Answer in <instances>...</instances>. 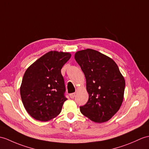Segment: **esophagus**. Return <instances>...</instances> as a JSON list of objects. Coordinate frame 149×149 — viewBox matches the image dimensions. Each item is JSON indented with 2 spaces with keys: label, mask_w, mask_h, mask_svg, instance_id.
Returning a JSON list of instances; mask_svg holds the SVG:
<instances>
[{
  "label": "esophagus",
  "mask_w": 149,
  "mask_h": 149,
  "mask_svg": "<svg viewBox=\"0 0 149 149\" xmlns=\"http://www.w3.org/2000/svg\"><path fill=\"white\" fill-rule=\"evenodd\" d=\"M69 96H70V98H74L75 97V93H71V94L69 95Z\"/></svg>",
  "instance_id": "34e87169"
}]
</instances>
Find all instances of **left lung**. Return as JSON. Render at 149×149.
<instances>
[{
    "mask_svg": "<svg viewBox=\"0 0 149 149\" xmlns=\"http://www.w3.org/2000/svg\"><path fill=\"white\" fill-rule=\"evenodd\" d=\"M75 59L84 72L89 99L81 112L92 121L104 123L118 111L125 81L112 59L91 49L77 51Z\"/></svg>",
    "mask_w": 149,
    "mask_h": 149,
    "instance_id": "1",
    "label": "left lung"
}]
</instances>
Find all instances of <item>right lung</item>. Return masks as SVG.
<instances>
[{"mask_svg":"<svg viewBox=\"0 0 149 149\" xmlns=\"http://www.w3.org/2000/svg\"><path fill=\"white\" fill-rule=\"evenodd\" d=\"M70 57L68 53L50 51L27 68L20 95L24 107L33 118L45 122L61 112L67 100L61 69Z\"/></svg>","mask_w":149,"mask_h":149,"instance_id":"right-lung-1","label":"right lung"}]
</instances>
